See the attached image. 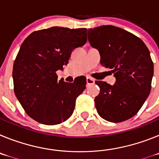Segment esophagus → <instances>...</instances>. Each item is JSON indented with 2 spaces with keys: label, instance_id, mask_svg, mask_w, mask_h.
<instances>
[{
  "label": "esophagus",
  "instance_id": "obj_1",
  "mask_svg": "<svg viewBox=\"0 0 159 159\" xmlns=\"http://www.w3.org/2000/svg\"><path fill=\"white\" fill-rule=\"evenodd\" d=\"M86 82L88 84H92L95 83V80H93L92 78H90V77H87Z\"/></svg>",
  "mask_w": 159,
  "mask_h": 159
}]
</instances>
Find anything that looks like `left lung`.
I'll list each match as a JSON object with an SVG mask.
<instances>
[{"mask_svg":"<svg viewBox=\"0 0 159 159\" xmlns=\"http://www.w3.org/2000/svg\"><path fill=\"white\" fill-rule=\"evenodd\" d=\"M88 38L99 50L101 64L116 79L114 85L95 81L100 89L95 98L97 112L112 123L130 119L151 92L154 64L148 48L140 38L112 25L88 29Z\"/></svg>","mask_w":159,"mask_h":159,"instance_id":"8db88e82","label":"left lung"}]
</instances>
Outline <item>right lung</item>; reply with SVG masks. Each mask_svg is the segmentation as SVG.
Listing matches in <instances>:
<instances>
[{
  "instance_id": "add662e5",
  "label": "right lung",
  "mask_w": 159,
  "mask_h": 159,
  "mask_svg": "<svg viewBox=\"0 0 159 159\" xmlns=\"http://www.w3.org/2000/svg\"><path fill=\"white\" fill-rule=\"evenodd\" d=\"M87 31L52 27L35 31L22 43L12 70L14 92L38 123L59 124L72 115L86 80H58L56 71L68 64L74 49L86 43Z\"/></svg>"
}]
</instances>
